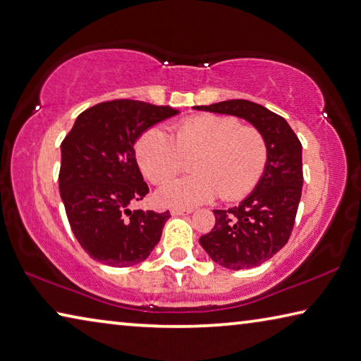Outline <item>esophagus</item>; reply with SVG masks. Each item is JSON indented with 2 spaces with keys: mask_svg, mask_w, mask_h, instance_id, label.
<instances>
[{
  "mask_svg": "<svg viewBox=\"0 0 361 361\" xmlns=\"http://www.w3.org/2000/svg\"><path fill=\"white\" fill-rule=\"evenodd\" d=\"M191 209H181V207H173V209H170V214L171 215H190L191 214Z\"/></svg>",
  "mask_w": 361,
  "mask_h": 361,
  "instance_id": "esophagus-1",
  "label": "esophagus"
}]
</instances>
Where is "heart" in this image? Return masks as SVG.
<instances>
[{
    "label": "heart",
    "mask_w": 361,
    "mask_h": 361,
    "mask_svg": "<svg viewBox=\"0 0 361 361\" xmlns=\"http://www.w3.org/2000/svg\"><path fill=\"white\" fill-rule=\"evenodd\" d=\"M196 154L194 175L164 183L157 201L173 207H192L219 196L234 201L252 191L267 164V142L257 128L241 127L234 117L205 116L183 120L175 127L173 140L162 128L152 127L135 146L140 169L152 183L175 175L181 156Z\"/></svg>",
    "instance_id": "1"
}]
</instances>
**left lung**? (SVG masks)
I'll return each instance as SVG.
<instances>
[{
    "label": "left lung",
    "instance_id": "obj_1",
    "mask_svg": "<svg viewBox=\"0 0 361 361\" xmlns=\"http://www.w3.org/2000/svg\"><path fill=\"white\" fill-rule=\"evenodd\" d=\"M196 109L244 118L265 138L267 164L254 191L238 207L214 210L215 226L199 239L221 267H259L284 247L293 231L304 185L302 145L281 116L252 101L230 99Z\"/></svg>",
    "mask_w": 361,
    "mask_h": 361
}]
</instances>
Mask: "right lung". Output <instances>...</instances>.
Here are the masks:
<instances>
[{
	"label": "right lung",
	"mask_w": 361,
	"mask_h": 361,
	"mask_svg": "<svg viewBox=\"0 0 361 361\" xmlns=\"http://www.w3.org/2000/svg\"><path fill=\"white\" fill-rule=\"evenodd\" d=\"M180 114L133 99L96 104L80 114L61 145L59 191L77 241L109 267L145 262L160 241L169 210H130L149 192L135 149L154 125Z\"/></svg>",
	"instance_id": "1"
}]
</instances>
